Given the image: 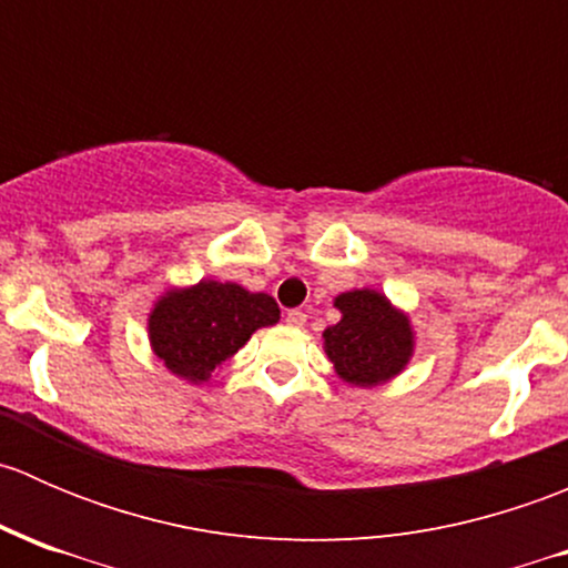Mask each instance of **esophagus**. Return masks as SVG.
<instances>
[{"instance_id": "obj_1", "label": "esophagus", "mask_w": 568, "mask_h": 568, "mask_svg": "<svg viewBox=\"0 0 568 568\" xmlns=\"http://www.w3.org/2000/svg\"><path fill=\"white\" fill-rule=\"evenodd\" d=\"M305 321H307V316L302 311H288V313H285V324L296 326V329H300V326H305Z\"/></svg>"}]
</instances>
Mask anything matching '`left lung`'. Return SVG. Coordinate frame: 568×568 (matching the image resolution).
<instances>
[{
  "mask_svg": "<svg viewBox=\"0 0 568 568\" xmlns=\"http://www.w3.org/2000/svg\"><path fill=\"white\" fill-rule=\"evenodd\" d=\"M341 321L324 329V352L337 379L352 387H379L395 379L415 354L409 316L374 288L335 296Z\"/></svg>",
  "mask_w": 568,
  "mask_h": 568,
  "instance_id": "left-lung-1",
  "label": "left lung"
}]
</instances>
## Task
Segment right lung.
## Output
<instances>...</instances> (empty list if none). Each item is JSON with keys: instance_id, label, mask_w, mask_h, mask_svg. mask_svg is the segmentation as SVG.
<instances>
[{"instance_id": "right-lung-1", "label": "right lung", "mask_w": 568, "mask_h": 568, "mask_svg": "<svg viewBox=\"0 0 568 568\" xmlns=\"http://www.w3.org/2000/svg\"><path fill=\"white\" fill-rule=\"evenodd\" d=\"M280 321L277 302L239 283L200 280L170 288L148 313V341L170 374L203 385L231 359L252 332Z\"/></svg>"}]
</instances>
